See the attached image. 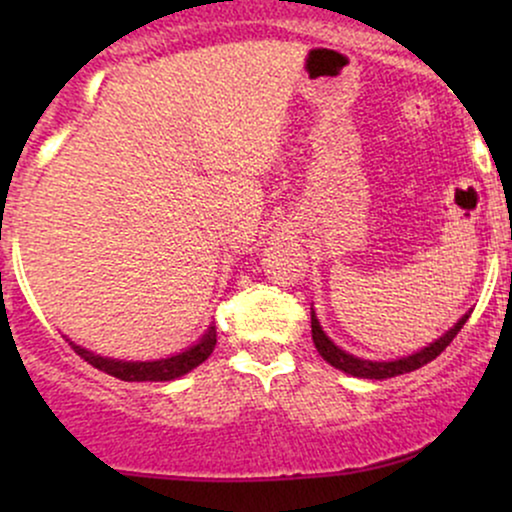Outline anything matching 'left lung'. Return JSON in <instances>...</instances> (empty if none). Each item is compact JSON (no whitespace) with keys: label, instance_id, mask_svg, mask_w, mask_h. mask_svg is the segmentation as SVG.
<instances>
[{"label":"left lung","instance_id":"8db88e82","mask_svg":"<svg viewBox=\"0 0 512 512\" xmlns=\"http://www.w3.org/2000/svg\"><path fill=\"white\" fill-rule=\"evenodd\" d=\"M467 320H469V315H464L450 332H445L443 337L436 339L431 346H426V349L416 351V354H411L407 358H397V361H363V358L346 354V351L339 349V346H334L330 339H327V334L322 332L320 322L315 320V313L310 315V327H313L315 349L320 351V356L325 358L330 366L344 370V373H349V375H356V378L385 380V378H395V375L411 373V370H419L421 366H426V363H431L433 358L440 356L445 349H448L450 342L457 337V332L462 330V325Z\"/></svg>","mask_w":512,"mask_h":512}]
</instances>
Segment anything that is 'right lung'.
I'll return each mask as SVG.
<instances>
[{
  "instance_id": "obj_1",
  "label": "right lung",
  "mask_w": 512,
  "mask_h": 512,
  "mask_svg": "<svg viewBox=\"0 0 512 512\" xmlns=\"http://www.w3.org/2000/svg\"><path fill=\"white\" fill-rule=\"evenodd\" d=\"M69 346H72L86 363H91L93 368L103 370V373L113 375V378L125 380V383H166V380L180 378V375L197 368L199 363L207 361L216 346V330L209 327V332L204 334V337L199 339V344L192 346V349L182 351L178 356L161 358V361H115V358L91 354V351L81 349V346H76L74 342H69Z\"/></svg>"
}]
</instances>
